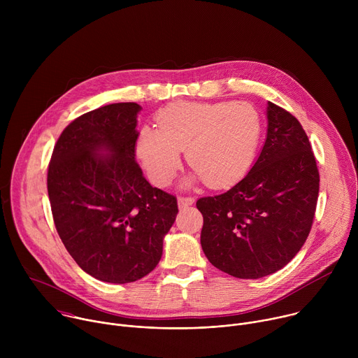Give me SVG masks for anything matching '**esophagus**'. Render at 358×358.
Listing matches in <instances>:
<instances>
[{
	"instance_id": "1",
	"label": "esophagus",
	"mask_w": 358,
	"mask_h": 358,
	"mask_svg": "<svg viewBox=\"0 0 358 358\" xmlns=\"http://www.w3.org/2000/svg\"><path fill=\"white\" fill-rule=\"evenodd\" d=\"M194 201H195V199H194L192 196H180V198H178V207H180V208H187V207L192 206Z\"/></svg>"
}]
</instances>
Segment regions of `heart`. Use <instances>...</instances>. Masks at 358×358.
<instances>
[{
  "label": "heart",
  "mask_w": 358,
  "mask_h": 358,
  "mask_svg": "<svg viewBox=\"0 0 358 358\" xmlns=\"http://www.w3.org/2000/svg\"><path fill=\"white\" fill-rule=\"evenodd\" d=\"M143 127L137 156L156 185H169L185 151L188 166L210 188L242 180L257 162L264 136L259 112L246 101H176Z\"/></svg>",
  "instance_id": "b5f03b06"
}]
</instances>
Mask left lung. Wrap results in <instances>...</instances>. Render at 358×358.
<instances>
[{"mask_svg":"<svg viewBox=\"0 0 358 358\" xmlns=\"http://www.w3.org/2000/svg\"><path fill=\"white\" fill-rule=\"evenodd\" d=\"M319 170L308 134L283 108L268 103V136L250 171L231 189L202 196L201 246L220 271L259 279L287 265L313 225Z\"/></svg>","mask_w":358,"mask_h":358,"instance_id":"8db88e82","label":"left lung"}]
</instances>
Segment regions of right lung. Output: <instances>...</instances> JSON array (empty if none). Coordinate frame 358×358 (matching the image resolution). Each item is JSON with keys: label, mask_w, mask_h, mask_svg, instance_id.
Segmentation results:
<instances>
[{"label": "right lung", "mask_w": 358, "mask_h": 358, "mask_svg": "<svg viewBox=\"0 0 358 358\" xmlns=\"http://www.w3.org/2000/svg\"><path fill=\"white\" fill-rule=\"evenodd\" d=\"M140 109L127 101L76 117L48 166L59 238L86 273L109 283L138 280L157 266L178 213L177 198L152 188L136 163Z\"/></svg>", "instance_id": "obj_1"}]
</instances>
